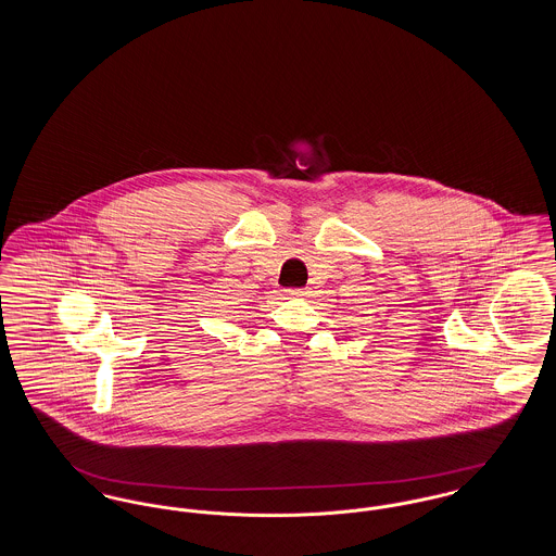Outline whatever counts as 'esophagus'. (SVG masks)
Segmentation results:
<instances>
[{
	"mask_svg": "<svg viewBox=\"0 0 556 556\" xmlns=\"http://www.w3.org/2000/svg\"><path fill=\"white\" fill-rule=\"evenodd\" d=\"M288 295L293 298V300H304L306 295H308V291L306 290H288Z\"/></svg>",
	"mask_w": 556,
	"mask_h": 556,
	"instance_id": "34e87169",
	"label": "esophagus"
}]
</instances>
